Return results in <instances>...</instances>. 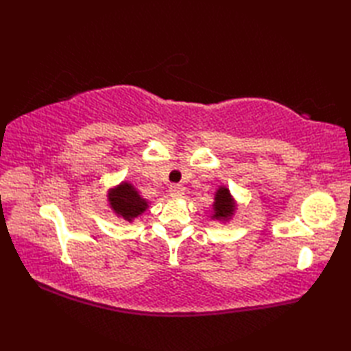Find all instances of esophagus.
I'll return each instance as SVG.
<instances>
[{
    "label": "esophagus",
    "instance_id": "34e87169",
    "mask_svg": "<svg viewBox=\"0 0 351 351\" xmlns=\"http://www.w3.org/2000/svg\"><path fill=\"white\" fill-rule=\"evenodd\" d=\"M169 193L173 199H180V197L184 196L185 189H184V185H181V184H171L170 189H169Z\"/></svg>",
    "mask_w": 351,
    "mask_h": 351
}]
</instances>
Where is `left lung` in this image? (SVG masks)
<instances>
[{"label":"left lung","instance_id":"1","mask_svg":"<svg viewBox=\"0 0 351 351\" xmlns=\"http://www.w3.org/2000/svg\"><path fill=\"white\" fill-rule=\"evenodd\" d=\"M238 204L232 193L229 191L226 185H220L214 195L213 202V211H211V220L220 221V223H229L235 215Z\"/></svg>","mask_w":351,"mask_h":351}]
</instances>
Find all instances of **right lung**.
I'll return each instance as SVG.
<instances>
[{
  "label": "right lung",
  "mask_w": 351,
  "mask_h": 351,
  "mask_svg": "<svg viewBox=\"0 0 351 351\" xmlns=\"http://www.w3.org/2000/svg\"><path fill=\"white\" fill-rule=\"evenodd\" d=\"M107 202L117 219H123L128 223H132L149 208V200L141 196L130 181H122L111 187L107 191Z\"/></svg>",
  "instance_id": "1"
}]
</instances>
